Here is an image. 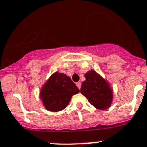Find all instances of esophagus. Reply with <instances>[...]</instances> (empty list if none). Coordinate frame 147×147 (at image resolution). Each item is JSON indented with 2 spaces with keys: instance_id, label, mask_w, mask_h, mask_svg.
<instances>
[{
  "instance_id": "esophagus-1",
  "label": "esophagus",
  "mask_w": 147,
  "mask_h": 147,
  "mask_svg": "<svg viewBox=\"0 0 147 147\" xmlns=\"http://www.w3.org/2000/svg\"><path fill=\"white\" fill-rule=\"evenodd\" d=\"M76 85H77L78 88L79 89H81V82H78V83H76Z\"/></svg>"
}]
</instances>
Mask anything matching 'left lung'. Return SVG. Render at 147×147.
<instances>
[{
	"mask_svg": "<svg viewBox=\"0 0 147 147\" xmlns=\"http://www.w3.org/2000/svg\"><path fill=\"white\" fill-rule=\"evenodd\" d=\"M86 80L81 84V92L96 109L104 110L112 104L113 92L104 78L91 69L85 74Z\"/></svg>",
	"mask_w": 147,
	"mask_h": 147,
	"instance_id": "obj_1",
	"label": "left lung"
}]
</instances>
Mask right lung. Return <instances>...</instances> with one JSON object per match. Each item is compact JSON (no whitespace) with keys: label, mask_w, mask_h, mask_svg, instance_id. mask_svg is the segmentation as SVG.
Here are the masks:
<instances>
[{"label":"right lung","mask_w":147,"mask_h":147,"mask_svg":"<svg viewBox=\"0 0 147 147\" xmlns=\"http://www.w3.org/2000/svg\"><path fill=\"white\" fill-rule=\"evenodd\" d=\"M79 92L78 88L69 76L56 72L41 87L40 98L47 110L59 112L68 106L72 97Z\"/></svg>","instance_id":"right-lung-1"}]
</instances>
